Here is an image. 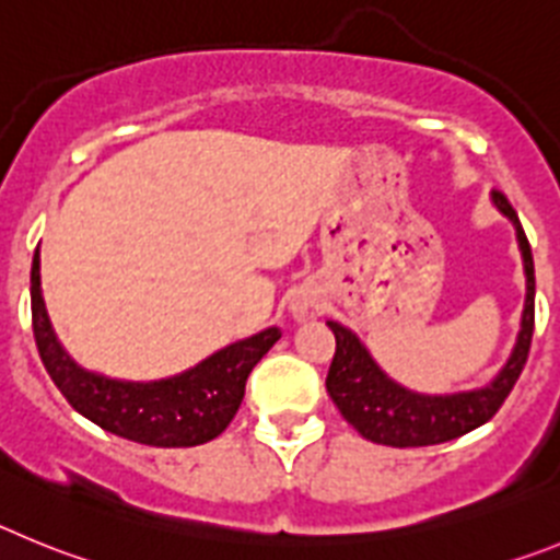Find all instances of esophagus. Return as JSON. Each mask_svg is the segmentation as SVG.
I'll list each match as a JSON object with an SVG mask.
<instances>
[{
  "mask_svg": "<svg viewBox=\"0 0 560 560\" xmlns=\"http://www.w3.org/2000/svg\"><path fill=\"white\" fill-rule=\"evenodd\" d=\"M290 312L295 320H310V317L320 315V301H317L312 292H299V295L292 299Z\"/></svg>",
  "mask_w": 560,
  "mask_h": 560,
  "instance_id": "34e87169",
  "label": "esophagus"
}]
</instances>
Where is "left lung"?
Listing matches in <instances>:
<instances>
[{
  "mask_svg": "<svg viewBox=\"0 0 560 560\" xmlns=\"http://www.w3.org/2000/svg\"><path fill=\"white\" fill-rule=\"evenodd\" d=\"M491 200L516 229L518 250L525 261L527 295L513 354L486 387L450 393V396H424V393L407 390L376 365L374 357L368 354L354 331L335 320H326L337 340L335 360H331L329 376H326V390L340 416L368 441L382 443V446H399V450L455 441V438L491 421L516 385L527 354H530L533 320H536V273H533L530 243H527L525 229L518 223L513 206L502 192H493Z\"/></svg>",
  "mask_w": 560,
  "mask_h": 560,
  "instance_id": "1",
  "label": "left lung"
}]
</instances>
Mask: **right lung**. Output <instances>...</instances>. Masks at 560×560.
I'll return each mask as SVG.
<instances>
[{"mask_svg": "<svg viewBox=\"0 0 560 560\" xmlns=\"http://www.w3.org/2000/svg\"><path fill=\"white\" fill-rule=\"evenodd\" d=\"M30 301L38 354L69 405L105 432L164 450L200 446L218 438L243 405L245 382L254 365L281 337V331L270 326L259 335L231 342L170 380L122 382L85 371L63 351L44 306L38 248L30 273Z\"/></svg>", "mask_w": 560, "mask_h": 560, "instance_id": "obj_1", "label": "right lung"}]
</instances>
